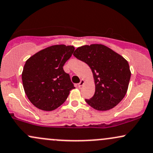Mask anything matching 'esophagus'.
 Returning a JSON list of instances; mask_svg holds the SVG:
<instances>
[{
    "mask_svg": "<svg viewBox=\"0 0 153 153\" xmlns=\"http://www.w3.org/2000/svg\"><path fill=\"white\" fill-rule=\"evenodd\" d=\"M84 84H85V80L84 79H82L81 81H80L79 83V87H82V86H83Z\"/></svg>",
    "mask_w": 153,
    "mask_h": 153,
    "instance_id": "esophagus-1",
    "label": "esophagus"
}]
</instances>
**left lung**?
Instances as JSON below:
<instances>
[{
	"mask_svg": "<svg viewBox=\"0 0 153 153\" xmlns=\"http://www.w3.org/2000/svg\"><path fill=\"white\" fill-rule=\"evenodd\" d=\"M74 56L92 69L95 92L87 103L97 111L112 109L127 92L131 71L128 61L107 46L92 44L78 48Z\"/></svg>",
	"mask_w": 153,
	"mask_h": 153,
	"instance_id": "left-lung-1",
	"label": "left lung"
}]
</instances>
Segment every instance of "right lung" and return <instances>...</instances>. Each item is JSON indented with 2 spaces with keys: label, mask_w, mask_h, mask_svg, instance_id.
I'll return each instance as SVG.
<instances>
[{
  "label": "right lung",
  "mask_w": 153,
  "mask_h": 153,
  "mask_svg": "<svg viewBox=\"0 0 153 153\" xmlns=\"http://www.w3.org/2000/svg\"><path fill=\"white\" fill-rule=\"evenodd\" d=\"M74 51V46L56 45L39 51L26 61L22 74L24 90L37 108L53 111L75 88L69 74L63 68Z\"/></svg>",
  "instance_id": "obj_1"
}]
</instances>
